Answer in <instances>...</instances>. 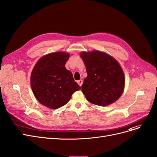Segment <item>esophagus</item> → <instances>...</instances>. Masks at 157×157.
Listing matches in <instances>:
<instances>
[{
    "label": "esophagus",
    "mask_w": 157,
    "mask_h": 157,
    "mask_svg": "<svg viewBox=\"0 0 157 157\" xmlns=\"http://www.w3.org/2000/svg\"><path fill=\"white\" fill-rule=\"evenodd\" d=\"M77 83L78 84V85L80 86H81L82 85V83H83V81L82 80H78L77 81Z\"/></svg>",
    "instance_id": "esophagus-1"
}]
</instances>
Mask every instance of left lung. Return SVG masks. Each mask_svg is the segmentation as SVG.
Listing matches in <instances>:
<instances>
[{
    "label": "left lung",
    "instance_id": "obj_1",
    "mask_svg": "<svg viewBox=\"0 0 157 157\" xmlns=\"http://www.w3.org/2000/svg\"><path fill=\"white\" fill-rule=\"evenodd\" d=\"M80 56L88 74L82 86L86 99L101 106L115 102L125 88V77L120 64L109 54L96 50L82 51Z\"/></svg>",
    "mask_w": 157,
    "mask_h": 157
}]
</instances>
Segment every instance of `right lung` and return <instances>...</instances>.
Here are the masks:
<instances>
[{"label":"right lung","instance_id":"add662e5","mask_svg":"<svg viewBox=\"0 0 157 157\" xmlns=\"http://www.w3.org/2000/svg\"><path fill=\"white\" fill-rule=\"evenodd\" d=\"M69 58L67 52H51L41 57L30 75V85L36 99L51 109L66 105L80 86L65 65Z\"/></svg>","mask_w":157,"mask_h":157}]
</instances>
